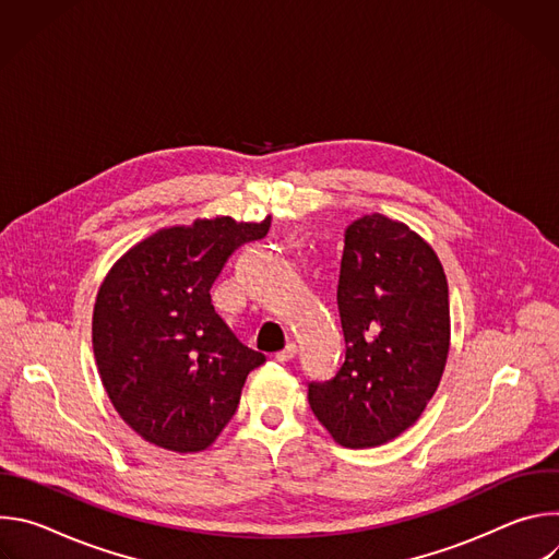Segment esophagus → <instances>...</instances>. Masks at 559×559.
<instances>
[{"mask_svg":"<svg viewBox=\"0 0 559 559\" xmlns=\"http://www.w3.org/2000/svg\"><path fill=\"white\" fill-rule=\"evenodd\" d=\"M294 356H296V345H294V343H287L281 352L274 354V358H276L278 362H287V360H292Z\"/></svg>","mask_w":559,"mask_h":559,"instance_id":"obj_1","label":"esophagus"}]
</instances>
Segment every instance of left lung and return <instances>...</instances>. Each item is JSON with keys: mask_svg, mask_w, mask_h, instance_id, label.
Instances as JSON below:
<instances>
[{"mask_svg": "<svg viewBox=\"0 0 559 559\" xmlns=\"http://www.w3.org/2000/svg\"><path fill=\"white\" fill-rule=\"evenodd\" d=\"M338 313L345 362L307 384L313 416L349 449L409 429L436 393L449 354V287L436 252L382 214L345 229Z\"/></svg>", "mask_w": 559, "mask_h": 559, "instance_id": "obj_1", "label": "left lung"}]
</instances>
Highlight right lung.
<instances>
[{"label":"right lung","instance_id":"add662e5","mask_svg":"<svg viewBox=\"0 0 559 559\" xmlns=\"http://www.w3.org/2000/svg\"><path fill=\"white\" fill-rule=\"evenodd\" d=\"M267 229L270 218L229 216L162 229L106 276L93 316L95 358L115 409L143 440L203 451L236 414L265 356L236 338L210 289L229 257Z\"/></svg>","mask_w":559,"mask_h":559}]
</instances>
